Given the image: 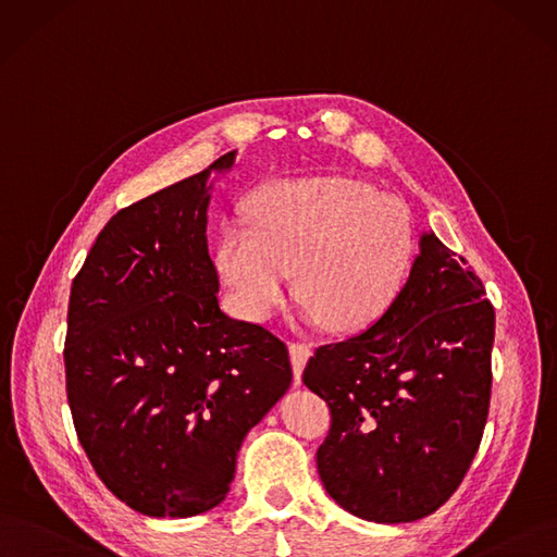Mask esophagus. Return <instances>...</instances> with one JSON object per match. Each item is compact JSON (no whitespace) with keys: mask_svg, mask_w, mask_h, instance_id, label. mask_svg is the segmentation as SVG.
Here are the masks:
<instances>
[{"mask_svg":"<svg viewBox=\"0 0 557 557\" xmlns=\"http://www.w3.org/2000/svg\"><path fill=\"white\" fill-rule=\"evenodd\" d=\"M289 356H292V364H294V383L300 385L302 381V369L312 356V346L310 344H292L289 346Z\"/></svg>","mask_w":557,"mask_h":557,"instance_id":"obj_1","label":"esophagus"}]
</instances>
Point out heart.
<instances>
[{"mask_svg": "<svg viewBox=\"0 0 557 557\" xmlns=\"http://www.w3.org/2000/svg\"><path fill=\"white\" fill-rule=\"evenodd\" d=\"M247 213L250 224H222L215 265L238 314L250 321L271 317L294 271L302 319L356 333L389 312L413 271V222L399 201L364 181H271Z\"/></svg>", "mask_w": 557, "mask_h": 557, "instance_id": "b5f03b06", "label": "heart"}]
</instances>
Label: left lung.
<instances>
[{"mask_svg": "<svg viewBox=\"0 0 557 557\" xmlns=\"http://www.w3.org/2000/svg\"><path fill=\"white\" fill-rule=\"evenodd\" d=\"M484 296L466 261L422 232L389 312L307 362L305 385L333 413L319 478L348 513L418 521L461 484L488 416L496 314Z\"/></svg>", "mask_w": 557, "mask_h": 557, "instance_id": "8db88e82", "label": "left lung"}]
</instances>
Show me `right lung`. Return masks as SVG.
Returning <instances> with one entry per match:
<instances>
[{"instance_id":"right-lung-1","label":"right lung","mask_w":557,"mask_h":557,"mask_svg":"<svg viewBox=\"0 0 557 557\" xmlns=\"http://www.w3.org/2000/svg\"><path fill=\"white\" fill-rule=\"evenodd\" d=\"M236 153L121 209L73 280L64 362L77 438L144 517L220 505L247 431L294 379L286 346L218 302L206 226Z\"/></svg>"}]
</instances>
